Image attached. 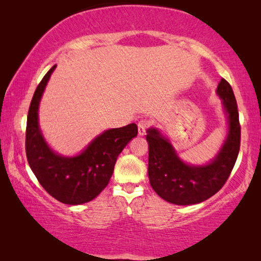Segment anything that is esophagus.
<instances>
[{
  "mask_svg": "<svg viewBox=\"0 0 261 261\" xmlns=\"http://www.w3.org/2000/svg\"><path fill=\"white\" fill-rule=\"evenodd\" d=\"M149 126V121L146 120V118H143L138 122V134L139 136H144L146 134L147 127Z\"/></svg>",
  "mask_w": 261,
  "mask_h": 261,
  "instance_id": "34e87169",
  "label": "esophagus"
}]
</instances>
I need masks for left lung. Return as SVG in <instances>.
I'll return each instance as SVG.
<instances>
[{"mask_svg":"<svg viewBox=\"0 0 261 261\" xmlns=\"http://www.w3.org/2000/svg\"><path fill=\"white\" fill-rule=\"evenodd\" d=\"M216 93L228 115L229 130L222 148L207 165H187L158 129L147 130L149 183L162 199L171 204L193 205L208 199L223 187L235 166L241 145L237 102L226 79H221Z\"/></svg>","mask_w":261,"mask_h":261,"instance_id":"left-lung-1","label":"left lung"}]
</instances>
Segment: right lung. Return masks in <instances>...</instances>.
<instances>
[{"label":"right lung","instance_id":"right-lung-1","mask_svg":"<svg viewBox=\"0 0 261 261\" xmlns=\"http://www.w3.org/2000/svg\"><path fill=\"white\" fill-rule=\"evenodd\" d=\"M55 67L45 74L31 101L26 123V158L39 183L51 197L63 204L81 205L93 200L107 187L117 156L138 134V127L131 123L105 131L77 156H62L51 151L39 129L38 109Z\"/></svg>","mask_w":261,"mask_h":261}]
</instances>
